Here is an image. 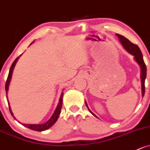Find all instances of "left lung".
Returning a JSON list of instances; mask_svg holds the SVG:
<instances>
[{
	"instance_id": "left-lung-1",
	"label": "left lung",
	"mask_w": 150,
	"mask_h": 150,
	"mask_svg": "<svg viewBox=\"0 0 150 150\" xmlns=\"http://www.w3.org/2000/svg\"><path fill=\"white\" fill-rule=\"evenodd\" d=\"M117 36L119 38L120 43H122V46H123L124 49H125V51H127L129 54H130L131 55L134 56V61L138 64V65L139 66L140 70H141V74H140V79H141V83H142V96H144V92H145V86H144V81H145L146 76V67L145 64H144V59H143L142 54L141 51H140L139 48L138 47L137 45L134 44L132 42H130L127 38H125V36H122V35L118 34V33H116ZM85 104L86 106L87 107L88 111L92 115H94V117H96L95 114L91 112L89 109V108L88 107L87 103L86 101H85ZM98 118V117H97Z\"/></svg>"
}]
</instances>
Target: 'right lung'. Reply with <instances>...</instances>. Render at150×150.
<instances>
[{
	"label": "right lung",
	"mask_w": 150,
	"mask_h": 150,
	"mask_svg": "<svg viewBox=\"0 0 150 150\" xmlns=\"http://www.w3.org/2000/svg\"><path fill=\"white\" fill-rule=\"evenodd\" d=\"M33 42H34V41H33V42L30 43V45H31ZM21 55H22V54H21ZM21 55L19 56L18 57L17 59H16L15 61H14L13 63L12 64V65H11L10 71H9L7 81H6V97H7V98H8V96H7L8 91L9 85H10V82H11V78H12V74H13V71L14 67H15V66H16V64L19 58H20V56ZM63 94H64V93L62 92V94H61L60 98H59V104H58L57 107H56L55 111H54V114H52V116L51 117V118H50L49 120L47 121V122H46L45 123H43V124H33V125H32V124H28V125H26V124H21V125H23V126L26 127L27 128L30 129L34 130V131H38V132L45 131V130H47L48 129L50 128V127H52L53 125H54V124L56 123V122L57 121L58 118H59V114H60V113H61V110H62V107ZM7 101H8V103L9 110H10L11 115L13 117L14 119H16L15 117L13 116V114L12 110H11V106H10V104H9L8 99H7Z\"/></svg>",
	"instance_id": "obj_1"
}]
</instances>
